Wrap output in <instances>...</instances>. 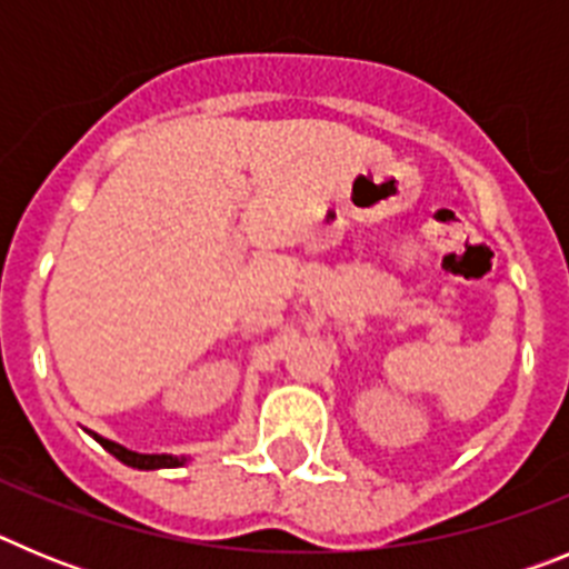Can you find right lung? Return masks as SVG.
<instances>
[{"label": "right lung", "instance_id": "obj_1", "mask_svg": "<svg viewBox=\"0 0 569 569\" xmlns=\"http://www.w3.org/2000/svg\"><path fill=\"white\" fill-rule=\"evenodd\" d=\"M90 433V430H88ZM93 436V439L99 441V445L104 447V450H108L110 456H116V459L119 461H124V465L128 467H139V470H159V467H179V465H184V459H179V456H168V453H133V450H128V447H122V445H116V441H110V439H102V436H97V433H90Z\"/></svg>", "mask_w": 569, "mask_h": 569}]
</instances>
